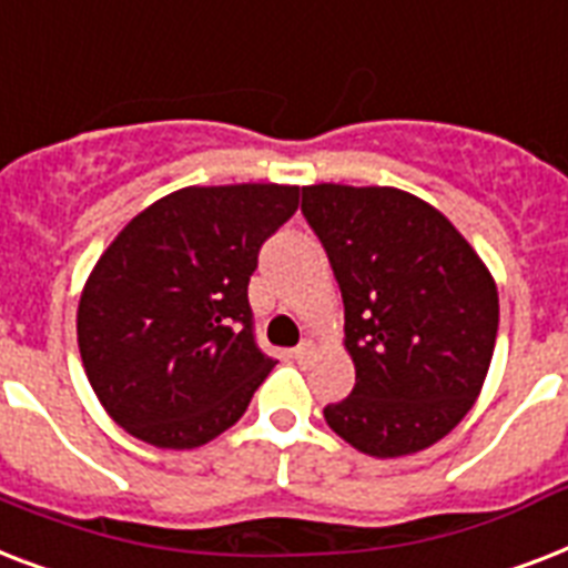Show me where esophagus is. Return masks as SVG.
Here are the masks:
<instances>
[{
    "mask_svg": "<svg viewBox=\"0 0 568 568\" xmlns=\"http://www.w3.org/2000/svg\"><path fill=\"white\" fill-rule=\"evenodd\" d=\"M312 354H315V345H312V342H301V345L292 351V356L297 359V363H306Z\"/></svg>",
    "mask_w": 568,
    "mask_h": 568,
    "instance_id": "1",
    "label": "esophagus"
}]
</instances>
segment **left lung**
<instances>
[{
	"label": "left lung",
	"mask_w": 568,
	"mask_h": 568,
	"mask_svg": "<svg viewBox=\"0 0 568 568\" xmlns=\"http://www.w3.org/2000/svg\"><path fill=\"white\" fill-rule=\"evenodd\" d=\"M303 217L345 301L354 392L324 406L368 457L430 448L484 388L498 336V288L471 244L430 203L397 189L321 182Z\"/></svg>",
	"instance_id": "1"
}]
</instances>
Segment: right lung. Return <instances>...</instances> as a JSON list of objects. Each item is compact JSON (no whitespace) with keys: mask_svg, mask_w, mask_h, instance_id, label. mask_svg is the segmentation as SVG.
Masks as SVG:
<instances>
[{"mask_svg":"<svg viewBox=\"0 0 568 568\" xmlns=\"http://www.w3.org/2000/svg\"><path fill=\"white\" fill-rule=\"evenodd\" d=\"M297 185L173 191L135 214L84 283L75 333L105 413L155 448H200L239 422L274 359L247 301L258 250Z\"/></svg>","mask_w":568,"mask_h":568,"instance_id":"right-lung-1","label":"right lung"}]
</instances>
